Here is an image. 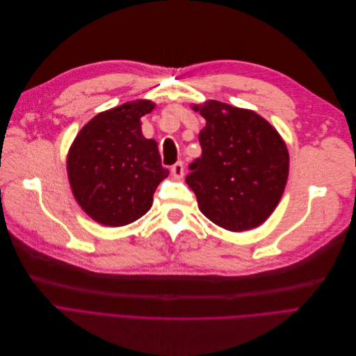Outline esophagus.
<instances>
[{"label":"esophagus","mask_w":356,"mask_h":356,"mask_svg":"<svg viewBox=\"0 0 356 356\" xmlns=\"http://www.w3.org/2000/svg\"><path fill=\"white\" fill-rule=\"evenodd\" d=\"M171 169H172V174L175 178H182V175H184V162L182 161H178L177 163H174Z\"/></svg>","instance_id":"esophagus-1"}]
</instances>
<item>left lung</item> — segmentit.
Listing matches in <instances>:
<instances>
[{
	"label": "left lung",
	"mask_w": 356,
	"mask_h": 356,
	"mask_svg": "<svg viewBox=\"0 0 356 356\" xmlns=\"http://www.w3.org/2000/svg\"><path fill=\"white\" fill-rule=\"evenodd\" d=\"M206 118L202 149L185 178L200 210L217 226L242 232L274 211L289 178V150L278 131L250 110L211 99L194 107Z\"/></svg>",
	"instance_id": "8db88e82"
}]
</instances>
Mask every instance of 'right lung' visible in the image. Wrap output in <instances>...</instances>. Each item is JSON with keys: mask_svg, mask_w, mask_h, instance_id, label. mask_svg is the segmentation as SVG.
<instances>
[{"mask_svg": "<svg viewBox=\"0 0 356 356\" xmlns=\"http://www.w3.org/2000/svg\"><path fill=\"white\" fill-rule=\"evenodd\" d=\"M150 101H133L99 113L82 127L67 155L72 193L95 222L126 226L152 206L154 193L169 171L158 145L145 139L140 118Z\"/></svg>", "mask_w": 356, "mask_h": 356, "instance_id": "1", "label": "right lung"}]
</instances>
